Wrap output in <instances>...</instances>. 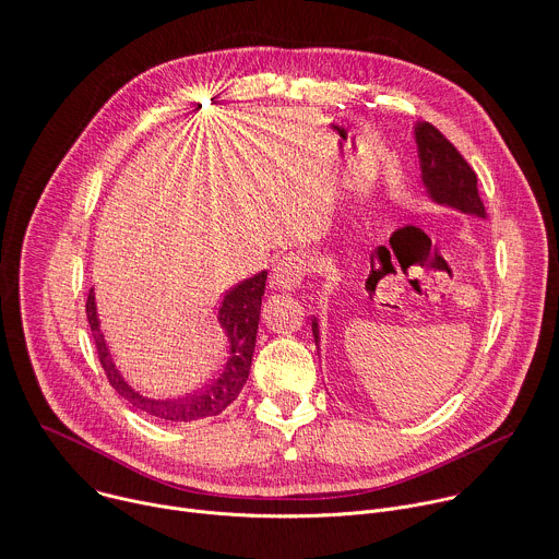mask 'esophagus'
I'll return each mask as SVG.
<instances>
[{
  "label": "esophagus",
  "mask_w": 559,
  "mask_h": 559,
  "mask_svg": "<svg viewBox=\"0 0 559 559\" xmlns=\"http://www.w3.org/2000/svg\"><path fill=\"white\" fill-rule=\"evenodd\" d=\"M312 271H314V258L308 251H288L275 262L273 284L282 288H295Z\"/></svg>",
  "instance_id": "1"
}]
</instances>
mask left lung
<instances>
[{
  "mask_svg": "<svg viewBox=\"0 0 559 559\" xmlns=\"http://www.w3.org/2000/svg\"><path fill=\"white\" fill-rule=\"evenodd\" d=\"M416 143L423 169V182L429 195L465 213L485 217V204L478 195V178L474 167L463 158L454 143L431 123L416 126ZM314 344H319L317 321L312 319Z\"/></svg>",
  "mask_w": 559,
  "mask_h": 559,
  "instance_id": "1",
  "label": "left lung"
}]
</instances>
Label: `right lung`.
<instances>
[{"mask_svg": "<svg viewBox=\"0 0 559 559\" xmlns=\"http://www.w3.org/2000/svg\"><path fill=\"white\" fill-rule=\"evenodd\" d=\"M264 288H266V271L253 275L251 280H245L242 284H238L225 295L219 306V325L229 337V359L209 385L176 401H154V399L141 396L123 381V377L109 359L105 340L98 328V319H96L94 293L90 290L85 301L87 323L92 330L100 368L105 370L109 385L115 388L123 399H128L134 407H139L141 412L163 423H195V420L211 418V416H217L219 412H225L240 396L251 372Z\"/></svg>", "mask_w": 559, "mask_h": 559, "instance_id": "1", "label": "right lung"}]
</instances>
